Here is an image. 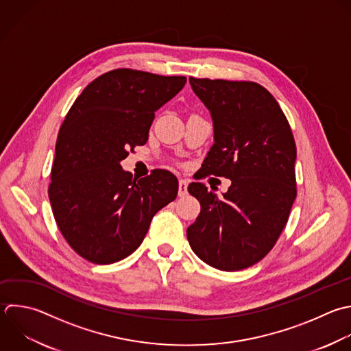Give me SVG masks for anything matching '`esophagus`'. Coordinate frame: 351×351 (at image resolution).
Returning a JSON list of instances; mask_svg holds the SVG:
<instances>
[{"label":"esophagus","instance_id":"esophagus-1","mask_svg":"<svg viewBox=\"0 0 351 351\" xmlns=\"http://www.w3.org/2000/svg\"><path fill=\"white\" fill-rule=\"evenodd\" d=\"M188 193V181L184 178L178 180V196H185Z\"/></svg>","mask_w":351,"mask_h":351}]
</instances>
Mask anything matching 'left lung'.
Listing matches in <instances>:
<instances>
[{
	"instance_id": "left-lung-1",
	"label": "left lung",
	"mask_w": 351,
	"mask_h": 351,
	"mask_svg": "<svg viewBox=\"0 0 351 351\" xmlns=\"http://www.w3.org/2000/svg\"><path fill=\"white\" fill-rule=\"evenodd\" d=\"M189 82L214 123V144L199 178L225 177L232 185L218 197L202 182L189 184L200 214L186 237L207 265L241 270L265 258L287 225L296 197L293 134L259 84L193 77Z\"/></svg>"
}]
</instances>
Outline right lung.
<instances>
[{
  "instance_id": "obj_1",
  "label": "right lung",
  "mask_w": 351,
  "mask_h": 351,
  "mask_svg": "<svg viewBox=\"0 0 351 351\" xmlns=\"http://www.w3.org/2000/svg\"><path fill=\"white\" fill-rule=\"evenodd\" d=\"M185 82L112 70L90 82L67 112L48 193L63 237L86 261L108 265L129 256L154 215L176 199L178 181L170 171L156 169L137 180L119 162L147 143L155 111Z\"/></svg>"
}]
</instances>
